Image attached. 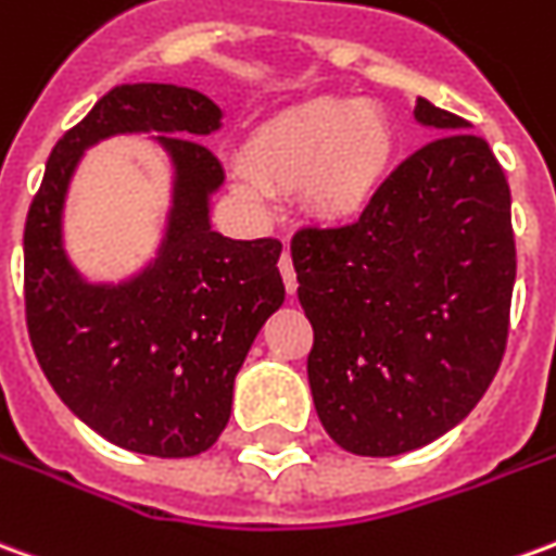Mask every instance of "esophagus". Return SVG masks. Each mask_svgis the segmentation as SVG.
I'll use <instances>...</instances> for the list:
<instances>
[{
    "instance_id": "obj_1",
    "label": "esophagus",
    "mask_w": 556,
    "mask_h": 556,
    "mask_svg": "<svg viewBox=\"0 0 556 556\" xmlns=\"http://www.w3.org/2000/svg\"><path fill=\"white\" fill-rule=\"evenodd\" d=\"M279 274H282L286 291H289V294H294V291H298V274H294V265H291L289 250H282V255H279Z\"/></svg>"
}]
</instances>
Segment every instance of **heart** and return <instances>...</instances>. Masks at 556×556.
<instances>
[{
  "instance_id": "heart-1",
  "label": "heart",
  "mask_w": 556,
  "mask_h": 556,
  "mask_svg": "<svg viewBox=\"0 0 556 556\" xmlns=\"http://www.w3.org/2000/svg\"><path fill=\"white\" fill-rule=\"evenodd\" d=\"M394 135L370 104L306 102L274 116L247 143L235 189L250 204L267 192H298L321 223H349L370 207L386 184Z\"/></svg>"
}]
</instances>
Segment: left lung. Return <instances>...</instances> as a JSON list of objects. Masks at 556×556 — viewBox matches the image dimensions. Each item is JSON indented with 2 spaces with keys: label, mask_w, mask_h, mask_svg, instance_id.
<instances>
[{
  "label": "left lung",
  "mask_w": 556,
  "mask_h": 556,
  "mask_svg": "<svg viewBox=\"0 0 556 556\" xmlns=\"http://www.w3.org/2000/svg\"><path fill=\"white\" fill-rule=\"evenodd\" d=\"M433 135L358 223L291 240L321 427L361 457H394L457 427L506 352L515 235L506 174L467 119L427 99Z\"/></svg>",
  "instance_id": "obj_1"
}]
</instances>
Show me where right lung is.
<instances>
[{"label":"right lung","instance_id":"1","mask_svg":"<svg viewBox=\"0 0 556 556\" xmlns=\"http://www.w3.org/2000/svg\"><path fill=\"white\" fill-rule=\"evenodd\" d=\"M223 129L204 92L123 84L53 147L23 231L26 328L53 391L99 437L153 457H192L228 425L235 376L286 301L282 243L213 231L219 159L198 138ZM156 134L172 159V207L157 258L119 283H89L61 238L64 198L89 146Z\"/></svg>","mask_w":556,"mask_h":556}]
</instances>
